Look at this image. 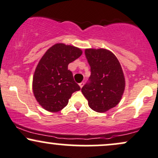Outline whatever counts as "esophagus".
I'll return each instance as SVG.
<instances>
[{
  "mask_svg": "<svg viewBox=\"0 0 158 158\" xmlns=\"http://www.w3.org/2000/svg\"><path fill=\"white\" fill-rule=\"evenodd\" d=\"M79 87H80V88H82V86H83V85H84V82H81V83H79Z\"/></svg>",
  "mask_w": 158,
  "mask_h": 158,
  "instance_id": "1",
  "label": "esophagus"
}]
</instances>
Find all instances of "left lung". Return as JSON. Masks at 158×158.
<instances>
[{
  "instance_id": "obj_1",
  "label": "left lung",
  "mask_w": 158,
  "mask_h": 158,
  "mask_svg": "<svg viewBox=\"0 0 158 158\" xmlns=\"http://www.w3.org/2000/svg\"><path fill=\"white\" fill-rule=\"evenodd\" d=\"M90 77L81 88L92 110L106 112L117 106L125 90L124 74L118 59L106 49H86Z\"/></svg>"
}]
</instances>
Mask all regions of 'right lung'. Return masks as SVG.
Instances as JSON below:
<instances>
[{
	"label": "right lung",
	"instance_id": "add662e5",
	"mask_svg": "<svg viewBox=\"0 0 158 158\" xmlns=\"http://www.w3.org/2000/svg\"><path fill=\"white\" fill-rule=\"evenodd\" d=\"M81 53L76 47L56 44L39 61L34 73L32 90L36 100L45 110L59 111L68 105L72 94L81 89L68 67Z\"/></svg>",
	"mask_w": 158,
	"mask_h": 158
}]
</instances>
